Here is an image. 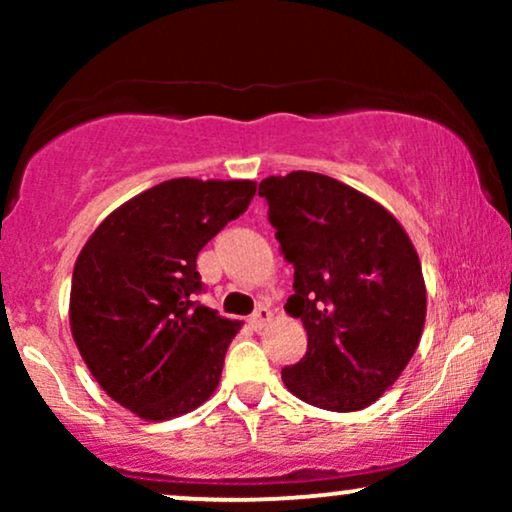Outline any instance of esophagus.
Returning <instances> with one entry per match:
<instances>
[{"label":"esophagus","mask_w":512,"mask_h":512,"mask_svg":"<svg viewBox=\"0 0 512 512\" xmlns=\"http://www.w3.org/2000/svg\"><path fill=\"white\" fill-rule=\"evenodd\" d=\"M269 320H272V310H269V305H260V308L250 315L248 322L255 327V330H262Z\"/></svg>","instance_id":"1"}]
</instances>
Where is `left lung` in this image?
Listing matches in <instances>:
<instances>
[{
  "label": "left lung",
  "instance_id": "obj_1",
  "mask_svg": "<svg viewBox=\"0 0 512 512\" xmlns=\"http://www.w3.org/2000/svg\"><path fill=\"white\" fill-rule=\"evenodd\" d=\"M260 197L293 264L286 313L308 332V351L281 380L313 407H370L395 385L424 332V272L407 231L383 204L330 175H269Z\"/></svg>",
  "mask_w": 512,
  "mask_h": 512
}]
</instances>
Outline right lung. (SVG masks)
I'll list each match as a JSON object with an SVG mask.
<instances>
[{
  "label": "right lung",
  "instance_id": "1",
  "mask_svg": "<svg viewBox=\"0 0 512 512\" xmlns=\"http://www.w3.org/2000/svg\"><path fill=\"white\" fill-rule=\"evenodd\" d=\"M255 190L252 180H166L105 216L81 248L69 327L120 407L168 421L214 395L240 322L195 301L197 252L248 209Z\"/></svg>",
  "mask_w": 512,
  "mask_h": 512
}]
</instances>
